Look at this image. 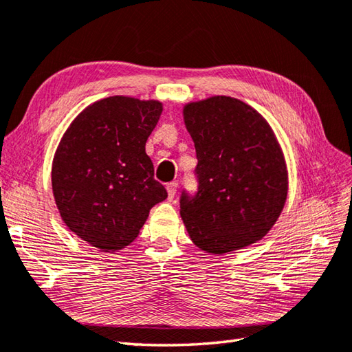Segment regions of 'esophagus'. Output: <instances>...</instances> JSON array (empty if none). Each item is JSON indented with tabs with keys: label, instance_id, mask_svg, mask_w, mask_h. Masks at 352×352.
Wrapping results in <instances>:
<instances>
[{
	"label": "esophagus",
	"instance_id": "34e87169",
	"mask_svg": "<svg viewBox=\"0 0 352 352\" xmlns=\"http://www.w3.org/2000/svg\"><path fill=\"white\" fill-rule=\"evenodd\" d=\"M177 188H178V183L177 182L168 183L166 190H168V199H169V201H174V198L177 195Z\"/></svg>",
	"mask_w": 352,
	"mask_h": 352
}]
</instances>
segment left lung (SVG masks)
I'll return each instance as SVG.
<instances>
[{
  "mask_svg": "<svg viewBox=\"0 0 352 352\" xmlns=\"http://www.w3.org/2000/svg\"><path fill=\"white\" fill-rule=\"evenodd\" d=\"M195 143V195L182 192L180 215L199 249L223 254L263 239L284 209L288 175L270 125L229 96L188 103Z\"/></svg>",
  "mask_w": 352,
  "mask_h": 352,
  "instance_id": "obj_1",
  "label": "left lung"
}]
</instances>
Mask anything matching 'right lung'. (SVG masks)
Listing matches in <instances>:
<instances>
[{"mask_svg": "<svg viewBox=\"0 0 352 352\" xmlns=\"http://www.w3.org/2000/svg\"><path fill=\"white\" fill-rule=\"evenodd\" d=\"M162 103L125 96L94 102L65 131L52 166L54 201L68 229L103 252L133 243L168 192L144 144Z\"/></svg>", "mask_w": 352, "mask_h": 352, "instance_id": "add662e5", "label": "right lung"}]
</instances>
